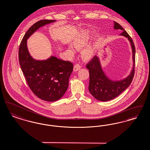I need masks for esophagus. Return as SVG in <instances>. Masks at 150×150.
Wrapping results in <instances>:
<instances>
[{
  "instance_id": "esophagus-1",
  "label": "esophagus",
  "mask_w": 150,
  "mask_h": 150,
  "mask_svg": "<svg viewBox=\"0 0 150 150\" xmlns=\"http://www.w3.org/2000/svg\"><path fill=\"white\" fill-rule=\"evenodd\" d=\"M81 66L80 65H79V64H76L74 66L73 70L74 71H78L81 69Z\"/></svg>"
}]
</instances>
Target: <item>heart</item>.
<instances>
[{"label":"heart","instance_id":"b5f03b06","mask_svg":"<svg viewBox=\"0 0 150 150\" xmlns=\"http://www.w3.org/2000/svg\"><path fill=\"white\" fill-rule=\"evenodd\" d=\"M88 39L89 37L87 34L79 35L73 41L74 47L78 50L82 49L87 44ZM69 47L71 50H74V47L71 45H70L69 46ZM94 52L95 48L93 46L86 48L82 51V57H83V59L85 60L88 59L94 55Z\"/></svg>","mask_w":150,"mask_h":150}]
</instances>
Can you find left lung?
Wrapping results in <instances>:
<instances>
[{
	"instance_id": "1",
	"label": "left lung",
	"mask_w": 150,
	"mask_h": 150,
	"mask_svg": "<svg viewBox=\"0 0 150 150\" xmlns=\"http://www.w3.org/2000/svg\"><path fill=\"white\" fill-rule=\"evenodd\" d=\"M114 29H120L122 32L120 34L127 38L130 42L133 60V67L130 74L125 79L114 81L108 79L103 71L99 57L94 56L86 64L89 70L90 81L88 90L91 95L98 100L109 101L115 99L129 86L134 77L135 48L134 42L130 35L117 23L114 21Z\"/></svg>"
}]
</instances>
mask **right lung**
Segmentation results:
<instances>
[{
    "label": "right lung",
    "mask_w": 150,
    "mask_h": 150,
    "mask_svg": "<svg viewBox=\"0 0 150 150\" xmlns=\"http://www.w3.org/2000/svg\"><path fill=\"white\" fill-rule=\"evenodd\" d=\"M55 20H42L33 24L24 35L18 50V60L27 83L32 92L40 99L54 102L67 90L73 65L55 56L45 60H36L30 55L27 40L40 28Z\"/></svg>",
    "instance_id": "right-lung-1"
}]
</instances>
